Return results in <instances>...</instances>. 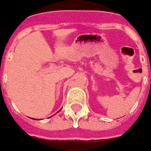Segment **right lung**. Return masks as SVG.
Masks as SVG:
<instances>
[{"instance_id": "right-lung-1", "label": "right lung", "mask_w": 151, "mask_h": 151, "mask_svg": "<svg viewBox=\"0 0 151 151\" xmlns=\"http://www.w3.org/2000/svg\"><path fill=\"white\" fill-rule=\"evenodd\" d=\"M60 111H59V112H60Z\"/></svg>"}]
</instances>
